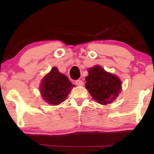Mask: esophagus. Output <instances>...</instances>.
<instances>
[{
	"label": "esophagus",
	"instance_id": "1",
	"mask_svg": "<svg viewBox=\"0 0 154 154\" xmlns=\"http://www.w3.org/2000/svg\"><path fill=\"white\" fill-rule=\"evenodd\" d=\"M75 83H76V85H77V86H83V82L80 80H76Z\"/></svg>",
	"mask_w": 154,
	"mask_h": 154
}]
</instances>
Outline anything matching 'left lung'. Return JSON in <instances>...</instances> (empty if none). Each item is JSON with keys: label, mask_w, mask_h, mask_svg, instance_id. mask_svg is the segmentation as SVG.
I'll return each instance as SVG.
<instances>
[{"label": "left lung", "mask_w": 154, "mask_h": 154, "mask_svg": "<svg viewBox=\"0 0 154 154\" xmlns=\"http://www.w3.org/2000/svg\"><path fill=\"white\" fill-rule=\"evenodd\" d=\"M86 88L94 100L107 105L116 100L122 91V82L117 76L109 73L99 66L88 69Z\"/></svg>", "instance_id": "obj_1"}]
</instances>
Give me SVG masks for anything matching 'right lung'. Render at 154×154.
I'll list each match as a JSON object with an SVG mask.
<instances>
[{
    "label": "right lung",
    "mask_w": 154,
    "mask_h": 154,
    "mask_svg": "<svg viewBox=\"0 0 154 154\" xmlns=\"http://www.w3.org/2000/svg\"><path fill=\"white\" fill-rule=\"evenodd\" d=\"M74 85L58 68L54 67L40 83V92L43 100L51 105H58L66 99Z\"/></svg>",
    "instance_id": "1"
}]
</instances>
